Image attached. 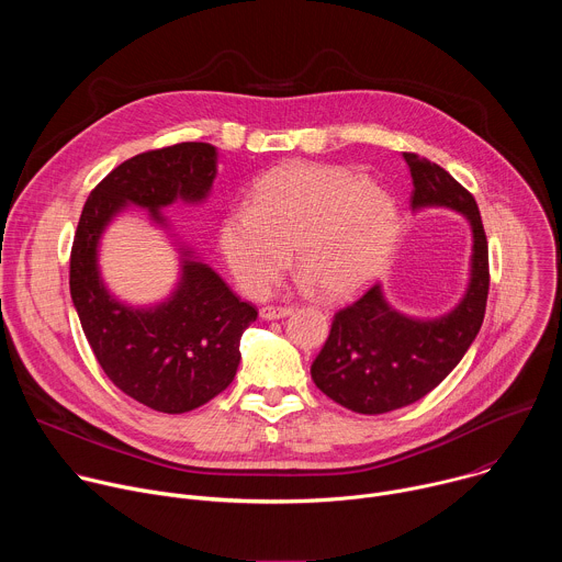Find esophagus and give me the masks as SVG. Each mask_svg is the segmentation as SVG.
<instances>
[{"mask_svg":"<svg viewBox=\"0 0 562 562\" xmlns=\"http://www.w3.org/2000/svg\"><path fill=\"white\" fill-rule=\"evenodd\" d=\"M286 315H291V306H262L260 308L262 319H280Z\"/></svg>","mask_w":562,"mask_h":562,"instance_id":"1","label":"esophagus"}]
</instances>
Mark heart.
Here are the masks:
<instances>
[{
    "label": "heart",
    "instance_id": "heart-1",
    "mask_svg": "<svg viewBox=\"0 0 562 562\" xmlns=\"http://www.w3.org/2000/svg\"><path fill=\"white\" fill-rule=\"evenodd\" d=\"M395 228L397 204L382 187L345 167L286 162L254 184L249 206L224 217L220 249L249 295L271 289L293 247L304 284L345 297L380 271Z\"/></svg>",
    "mask_w": 562,
    "mask_h": 562
}]
</instances>
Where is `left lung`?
I'll return each mask as SVG.
<instances>
[{"label": "left lung", "mask_w": 562, "mask_h": 562, "mask_svg": "<svg viewBox=\"0 0 562 562\" xmlns=\"http://www.w3.org/2000/svg\"><path fill=\"white\" fill-rule=\"evenodd\" d=\"M403 157L414 180L412 211L445 206L467 217L473 239L469 282L460 302L438 317L400 313L380 284L334 315L311 378L334 403L367 416L414 405L436 389L483 327L490 293L487 235L473 195L427 157Z\"/></svg>", "instance_id": "1"}]
</instances>
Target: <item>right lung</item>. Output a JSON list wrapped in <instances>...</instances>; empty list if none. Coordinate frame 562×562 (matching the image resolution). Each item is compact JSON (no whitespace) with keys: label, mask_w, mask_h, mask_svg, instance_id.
<instances>
[{"label":"right lung","mask_w":562,"mask_h":562,"mask_svg":"<svg viewBox=\"0 0 562 562\" xmlns=\"http://www.w3.org/2000/svg\"><path fill=\"white\" fill-rule=\"evenodd\" d=\"M215 173L217 148L206 142L139 153L91 191L72 239L70 297L100 367L120 391L162 414L193 412L233 382L239 338L258 311L184 245L178 286L165 302L124 304L100 276V239L128 204L169 228L159 211L178 200L202 204Z\"/></svg>","instance_id":"right-lung-1"}]
</instances>
